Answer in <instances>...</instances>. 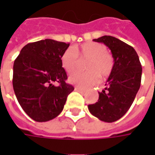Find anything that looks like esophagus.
Wrapping results in <instances>:
<instances>
[{
	"label": "esophagus",
	"mask_w": 155,
	"mask_h": 155,
	"mask_svg": "<svg viewBox=\"0 0 155 155\" xmlns=\"http://www.w3.org/2000/svg\"><path fill=\"white\" fill-rule=\"evenodd\" d=\"M75 90H76V91H80V92H84V90L83 88H80V87H78V86L75 87Z\"/></svg>",
	"instance_id": "1"
}]
</instances>
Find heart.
<instances>
[{
	"instance_id": "obj_1",
	"label": "heart",
	"mask_w": 155,
	"mask_h": 155,
	"mask_svg": "<svg viewBox=\"0 0 155 155\" xmlns=\"http://www.w3.org/2000/svg\"><path fill=\"white\" fill-rule=\"evenodd\" d=\"M81 60H87V71L76 72L69 78L71 84L78 86H92L98 82L99 77L102 79L108 78L114 69L113 57L104 44L97 42H86L80 46L67 48L60 58L61 65L68 73H72L80 67Z\"/></svg>"
}]
</instances>
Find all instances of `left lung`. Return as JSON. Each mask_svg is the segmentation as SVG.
I'll use <instances>...</instances> for the list:
<instances>
[{
  "instance_id": "left-lung-1",
  "label": "left lung",
  "mask_w": 155,
  "mask_h": 155,
  "mask_svg": "<svg viewBox=\"0 0 155 155\" xmlns=\"http://www.w3.org/2000/svg\"><path fill=\"white\" fill-rule=\"evenodd\" d=\"M93 40L110 48L114 69L105 88L98 92V101L89 104L88 109L103 122H116L127 113L140 89L141 64L135 50L122 40L107 35Z\"/></svg>"
}]
</instances>
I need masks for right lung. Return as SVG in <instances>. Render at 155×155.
<instances>
[{
  "mask_svg": "<svg viewBox=\"0 0 155 155\" xmlns=\"http://www.w3.org/2000/svg\"><path fill=\"white\" fill-rule=\"evenodd\" d=\"M70 44L46 39L26 45L14 63L13 87L23 110L36 122L58 116L74 87L65 83L67 75L60 58ZM56 81L59 85L55 87Z\"/></svg>",
  "mask_w": 155,
  "mask_h": 155,
  "instance_id": "1",
  "label": "right lung"
}]
</instances>
